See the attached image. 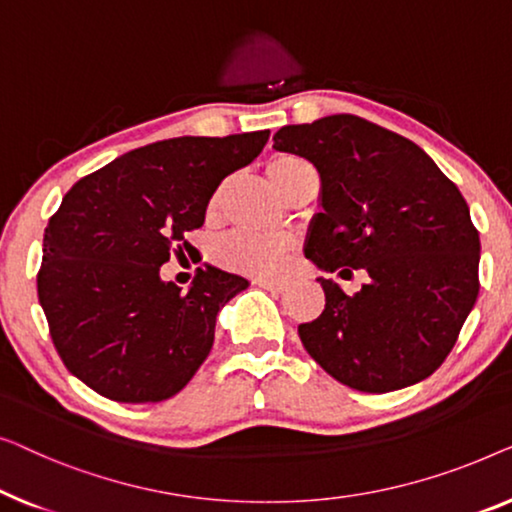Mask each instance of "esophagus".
<instances>
[{
    "label": "esophagus",
    "instance_id": "34e87169",
    "mask_svg": "<svg viewBox=\"0 0 512 512\" xmlns=\"http://www.w3.org/2000/svg\"><path fill=\"white\" fill-rule=\"evenodd\" d=\"M255 285L264 287L266 292H273V294H280V292L287 290L285 280H266V278H259V280H255Z\"/></svg>",
    "mask_w": 512,
    "mask_h": 512
}]
</instances>
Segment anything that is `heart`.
<instances>
[{
  "label": "heart",
  "instance_id": "obj_1",
  "mask_svg": "<svg viewBox=\"0 0 512 512\" xmlns=\"http://www.w3.org/2000/svg\"><path fill=\"white\" fill-rule=\"evenodd\" d=\"M308 164L294 155H276L266 164L273 185H283L299 169H306ZM218 197H213L215 206ZM292 243L283 236H264V234H236L222 241L220 257L227 266L236 271L250 273V276H276L285 269L287 257H290Z\"/></svg>",
  "mask_w": 512,
  "mask_h": 512
}]
</instances>
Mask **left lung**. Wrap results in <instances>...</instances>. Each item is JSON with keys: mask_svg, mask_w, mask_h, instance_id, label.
<instances>
[{"mask_svg": "<svg viewBox=\"0 0 512 512\" xmlns=\"http://www.w3.org/2000/svg\"><path fill=\"white\" fill-rule=\"evenodd\" d=\"M273 148L320 171L322 213L306 257L343 278L352 269L371 278L355 294L320 278L325 311L299 325L308 355L359 392L429 378L480 290V236L462 192L420 146L359 115L285 125Z\"/></svg>", "mask_w": 512, "mask_h": 512, "instance_id": "obj_1", "label": "left lung"}]
</instances>
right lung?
<instances>
[{"mask_svg":"<svg viewBox=\"0 0 512 512\" xmlns=\"http://www.w3.org/2000/svg\"><path fill=\"white\" fill-rule=\"evenodd\" d=\"M269 129L150 143L85 176L43 234L39 304L57 355L120 403L174 397L213 348L215 320L248 280L197 269L190 292L160 266L190 250L213 192L262 153Z\"/></svg>","mask_w":512,"mask_h":512,"instance_id":"obj_1","label":"right lung"}]
</instances>
